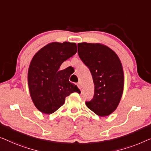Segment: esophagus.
Returning a JSON list of instances; mask_svg holds the SVG:
<instances>
[{"label": "esophagus", "instance_id": "1", "mask_svg": "<svg viewBox=\"0 0 151 151\" xmlns=\"http://www.w3.org/2000/svg\"><path fill=\"white\" fill-rule=\"evenodd\" d=\"M77 86L78 87V88H79L80 89H81V83H80V82H78V83H77Z\"/></svg>", "mask_w": 151, "mask_h": 151}]
</instances>
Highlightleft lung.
<instances>
[{"instance_id":"left-lung-1","label":"left lung","mask_w":151,"mask_h":151,"mask_svg":"<svg viewBox=\"0 0 151 151\" xmlns=\"http://www.w3.org/2000/svg\"><path fill=\"white\" fill-rule=\"evenodd\" d=\"M78 54L89 68L95 85L93 98L85 104L99 116L109 115L118 106L123 91L120 60L112 49L99 43H78Z\"/></svg>"}]
</instances>
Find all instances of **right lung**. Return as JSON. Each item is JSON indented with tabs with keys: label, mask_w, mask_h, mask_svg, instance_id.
I'll use <instances>...</instances> for the list:
<instances>
[{
	"label": "right lung",
	"mask_w": 151,
	"mask_h": 151,
	"mask_svg": "<svg viewBox=\"0 0 151 151\" xmlns=\"http://www.w3.org/2000/svg\"><path fill=\"white\" fill-rule=\"evenodd\" d=\"M75 42H52L45 46L34 56L28 69L30 93L35 106L45 114H51L64 104L66 96L81 93L69 81L70 75L66 68L60 70L64 61L75 55Z\"/></svg>",
	"instance_id": "add662e5"
}]
</instances>
